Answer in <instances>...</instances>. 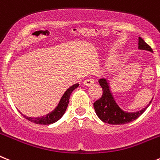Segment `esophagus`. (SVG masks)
I'll return each instance as SVG.
<instances>
[{"label":"esophagus","mask_w":160,"mask_h":160,"mask_svg":"<svg viewBox=\"0 0 160 160\" xmlns=\"http://www.w3.org/2000/svg\"><path fill=\"white\" fill-rule=\"evenodd\" d=\"M83 84L85 86H91L94 84V80L92 78H88L83 82Z\"/></svg>","instance_id":"esophagus-1"}]
</instances>
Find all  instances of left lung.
Masks as SVG:
<instances>
[{
  "mask_svg": "<svg viewBox=\"0 0 160 160\" xmlns=\"http://www.w3.org/2000/svg\"><path fill=\"white\" fill-rule=\"evenodd\" d=\"M138 49L153 52L152 48L141 37H138ZM99 82L103 89V95L100 99L94 103V108L99 119L110 125H124L134 121L145 112L152 102L153 98L147 107L140 111L134 112L124 111L119 107L113 97L108 80L106 78H101L99 80Z\"/></svg>",
  "mask_w": 160,
  "mask_h": 160,
  "instance_id": "left-lung-1",
  "label": "left lung"
}]
</instances>
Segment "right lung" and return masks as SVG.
Here are the masks:
<instances>
[{"label":"right lung","instance_id":"obj_1","mask_svg":"<svg viewBox=\"0 0 160 160\" xmlns=\"http://www.w3.org/2000/svg\"><path fill=\"white\" fill-rule=\"evenodd\" d=\"M79 86L78 83L74 84V85L71 86L69 88L66 90L64 95L60 99L59 103L57 104V107L53 109L51 112L48 113L46 115L42 116V117H27L26 115L22 114L20 112L23 117H25L26 119L28 121L34 122L35 124H39V125H51L53 123L57 122V121H59L61 117H63L65 114V111H66L68 104H69V97H70L71 93L73 92V90H75Z\"/></svg>","mask_w":160,"mask_h":160}]
</instances>
